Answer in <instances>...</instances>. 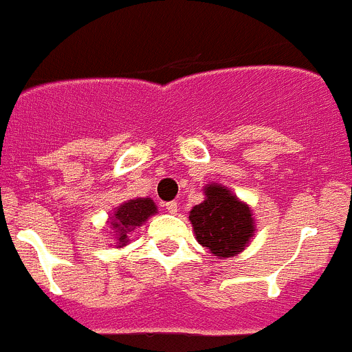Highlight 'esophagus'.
Returning <instances> with one entry per match:
<instances>
[{"mask_svg":"<svg viewBox=\"0 0 352 352\" xmlns=\"http://www.w3.org/2000/svg\"><path fill=\"white\" fill-rule=\"evenodd\" d=\"M164 207H166V210H168L170 214H177V210H179V208H177L175 201H168V204L164 205Z\"/></svg>","mask_w":352,"mask_h":352,"instance_id":"obj_1","label":"esophagus"}]
</instances>
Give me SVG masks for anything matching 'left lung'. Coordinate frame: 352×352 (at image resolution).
I'll list each match as a JSON object with an SVG mask.
<instances>
[{
  "mask_svg": "<svg viewBox=\"0 0 352 352\" xmlns=\"http://www.w3.org/2000/svg\"><path fill=\"white\" fill-rule=\"evenodd\" d=\"M204 195V201L189 212L195 239L219 259L245 251L256 233L251 207L223 184L208 182Z\"/></svg>",
  "mask_w": 352,
  "mask_h": 352,
  "instance_id": "8db88e82",
  "label": "left lung"
}]
</instances>
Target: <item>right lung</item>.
Wrapping results in <instances>:
<instances>
[{"label":"right lung","instance_id":"right-lung-1","mask_svg":"<svg viewBox=\"0 0 352 352\" xmlns=\"http://www.w3.org/2000/svg\"><path fill=\"white\" fill-rule=\"evenodd\" d=\"M154 214H157V207L153 198L126 199L119 207L112 208L107 224L112 230L116 247L121 249L128 245L133 230L142 226Z\"/></svg>","mask_w":352,"mask_h":352}]
</instances>
